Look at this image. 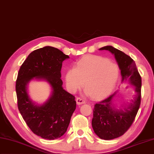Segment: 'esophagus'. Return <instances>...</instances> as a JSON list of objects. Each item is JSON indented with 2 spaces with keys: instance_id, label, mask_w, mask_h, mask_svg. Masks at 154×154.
<instances>
[{
  "instance_id": "obj_1",
  "label": "esophagus",
  "mask_w": 154,
  "mask_h": 154,
  "mask_svg": "<svg viewBox=\"0 0 154 154\" xmlns=\"http://www.w3.org/2000/svg\"><path fill=\"white\" fill-rule=\"evenodd\" d=\"M76 101H77V105H81V104L85 103V101L84 100V99L81 98V97H77L76 99Z\"/></svg>"
}]
</instances>
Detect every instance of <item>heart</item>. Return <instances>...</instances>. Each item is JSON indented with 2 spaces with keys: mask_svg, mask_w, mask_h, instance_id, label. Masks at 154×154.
Listing matches in <instances>:
<instances>
[{
  "mask_svg": "<svg viewBox=\"0 0 154 154\" xmlns=\"http://www.w3.org/2000/svg\"><path fill=\"white\" fill-rule=\"evenodd\" d=\"M119 77L117 65L103 57L87 55L79 60L65 75L67 89L75 93L83 86L95 99L106 97L113 91Z\"/></svg>",
  "mask_w": 154,
  "mask_h": 154,
  "instance_id": "1",
  "label": "heart"
}]
</instances>
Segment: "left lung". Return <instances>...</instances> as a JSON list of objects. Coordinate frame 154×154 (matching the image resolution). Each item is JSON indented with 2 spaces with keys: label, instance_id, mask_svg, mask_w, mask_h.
I'll use <instances>...</instances> for the list:
<instances>
[{
  "label": "left lung",
  "instance_id": "1",
  "mask_svg": "<svg viewBox=\"0 0 154 154\" xmlns=\"http://www.w3.org/2000/svg\"><path fill=\"white\" fill-rule=\"evenodd\" d=\"M115 55L122 76V82L125 81L135 86L136 95L128 107L119 109L112 104L117 92L104 100L95 103L93 109L92 127L95 133L101 139L109 140L122 136L133 123L141 103V78L135 61L129 55L112 46L100 48Z\"/></svg>",
  "mask_w": 154,
  "mask_h": 154
}]
</instances>
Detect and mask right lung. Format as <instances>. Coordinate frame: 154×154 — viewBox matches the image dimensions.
Instances as JSON below:
<instances>
[{
  "instance_id": "right-lung-1",
  "label": "right lung",
  "mask_w": 154,
  "mask_h": 154,
  "mask_svg": "<svg viewBox=\"0 0 154 154\" xmlns=\"http://www.w3.org/2000/svg\"><path fill=\"white\" fill-rule=\"evenodd\" d=\"M69 58L57 48L47 46L33 51L20 66L16 81L17 105L30 129L43 139L61 137L76 109L75 96L63 89L62 63ZM33 78L47 80L52 87L51 97L41 106L32 103L27 84Z\"/></svg>"
}]
</instances>
